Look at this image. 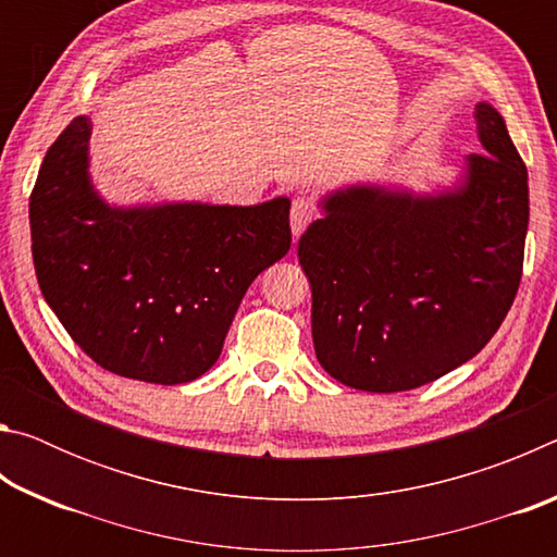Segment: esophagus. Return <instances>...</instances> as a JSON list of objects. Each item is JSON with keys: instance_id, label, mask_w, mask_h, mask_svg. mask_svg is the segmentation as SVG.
I'll return each mask as SVG.
<instances>
[{"instance_id": "1", "label": "esophagus", "mask_w": 557, "mask_h": 557, "mask_svg": "<svg viewBox=\"0 0 557 557\" xmlns=\"http://www.w3.org/2000/svg\"><path fill=\"white\" fill-rule=\"evenodd\" d=\"M314 219V206L307 199H295L292 201V211H289V225H292V235L299 238L309 223Z\"/></svg>"}]
</instances>
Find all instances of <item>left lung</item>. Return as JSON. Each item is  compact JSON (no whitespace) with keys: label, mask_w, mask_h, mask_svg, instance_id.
Instances as JSON below:
<instances>
[{"label":"left lung","mask_w":557,"mask_h":557,"mask_svg":"<svg viewBox=\"0 0 557 557\" xmlns=\"http://www.w3.org/2000/svg\"><path fill=\"white\" fill-rule=\"evenodd\" d=\"M484 154L449 186L348 184L319 199L299 238L322 369L369 393L442 379L488 344L513 305L528 172L494 106H476Z\"/></svg>","instance_id":"left-lung-1"}]
</instances>
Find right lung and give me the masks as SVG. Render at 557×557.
Segmentation results:
<instances>
[{
	"mask_svg": "<svg viewBox=\"0 0 557 557\" xmlns=\"http://www.w3.org/2000/svg\"><path fill=\"white\" fill-rule=\"evenodd\" d=\"M90 132L86 115L61 132L32 191L41 295L102 369L196 381L219 361L252 280L287 256L289 199L110 203L90 176Z\"/></svg>",
	"mask_w": 557,
	"mask_h": 557,
	"instance_id": "add662e5",
	"label": "right lung"
}]
</instances>
